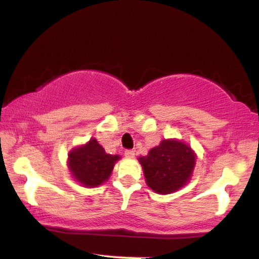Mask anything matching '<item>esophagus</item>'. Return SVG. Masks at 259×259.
Returning a JSON list of instances; mask_svg holds the SVG:
<instances>
[{
    "mask_svg": "<svg viewBox=\"0 0 259 259\" xmlns=\"http://www.w3.org/2000/svg\"><path fill=\"white\" fill-rule=\"evenodd\" d=\"M125 157L126 158H134V157H135V151H133V150H126L125 151Z\"/></svg>",
    "mask_w": 259,
    "mask_h": 259,
    "instance_id": "34e87169",
    "label": "esophagus"
}]
</instances>
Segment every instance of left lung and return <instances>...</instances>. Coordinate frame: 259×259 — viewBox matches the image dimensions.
Returning <instances> with one entry per match:
<instances>
[{
	"mask_svg": "<svg viewBox=\"0 0 259 259\" xmlns=\"http://www.w3.org/2000/svg\"><path fill=\"white\" fill-rule=\"evenodd\" d=\"M196 153L190 145L178 139H164L151 148L147 156L139 157L147 186L156 194L168 195L191 180Z\"/></svg>",
	"mask_w": 259,
	"mask_h": 259,
	"instance_id": "1",
	"label": "left lung"
}]
</instances>
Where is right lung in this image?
Segmentation results:
<instances>
[{"instance_id": "1", "label": "right lung", "mask_w": 259, "mask_h": 259, "mask_svg": "<svg viewBox=\"0 0 259 259\" xmlns=\"http://www.w3.org/2000/svg\"><path fill=\"white\" fill-rule=\"evenodd\" d=\"M119 159L118 154L106 153L97 140L91 138L86 144L70 150L67 164L76 183L85 187H97L109 179Z\"/></svg>"}]
</instances>
